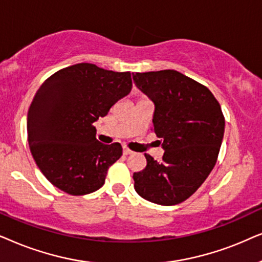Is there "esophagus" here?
<instances>
[{
	"label": "esophagus",
	"mask_w": 262,
	"mask_h": 262,
	"mask_svg": "<svg viewBox=\"0 0 262 262\" xmlns=\"http://www.w3.org/2000/svg\"><path fill=\"white\" fill-rule=\"evenodd\" d=\"M132 153H133V151H132V149H129L128 147H123V155H124V156L132 155Z\"/></svg>",
	"instance_id": "1"
}]
</instances>
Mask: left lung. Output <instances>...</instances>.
Returning <instances> with one entry per match:
<instances>
[{"instance_id":"8db88e82","label":"left lung","mask_w":262,"mask_h":262,"mask_svg":"<svg viewBox=\"0 0 262 262\" xmlns=\"http://www.w3.org/2000/svg\"><path fill=\"white\" fill-rule=\"evenodd\" d=\"M134 82L155 103L153 130L164 156L134 172V188L145 200L164 206L183 202L213 169L224 137L225 118L212 92L202 83L165 69L135 73Z\"/></svg>"}]
</instances>
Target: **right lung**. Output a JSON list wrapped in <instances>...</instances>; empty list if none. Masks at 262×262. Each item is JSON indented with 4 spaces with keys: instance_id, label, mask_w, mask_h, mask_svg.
Instances as JSON below:
<instances>
[{
    "instance_id": "obj_1",
    "label": "right lung",
    "mask_w": 262,
    "mask_h": 262,
    "mask_svg": "<svg viewBox=\"0 0 262 262\" xmlns=\"http://www.w3.org/2000/svg\"><path fill=\"white\" fill-rule=\"evenodd\" d=\"M129 72L78 63L41 83L27 114V140L34 162L49 182L71 195L99 189L107 169L120 159L118 142L96 139L93 123L130 92Z\"/></svg>"
}]
</instances>
